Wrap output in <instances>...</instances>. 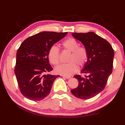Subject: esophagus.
<instances>
[{"label":"esophagus","mask_w":125,"mask_h":125,"mask_svg":"<svg viewBox=\"0 0 125 125\" xmlns=\"http://www.w3.org/2000/svg\"><path fill=\"white\" fill-rule=\"evenodd\" d=\"M62 77H63V78H66V79H70V78H71V77H70V76H64V75H63Z\"/></svg>","instance_id":"1"}]
</instances>
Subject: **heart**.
Listing matches in <instances>:
<instances>
[{"instance_id": "heart-1", "label": "heart", "mask_w": 125, "mask_h": 125, "mask_svg": "<svg viewBox=\"0 0 125 125\" xmlns=\"http://www.w3.org/2000/svg\"><path fill=\"white\" fill-rule=\"evenodd\" d=\"M63 47L71 52L68 58V63L62 64L55 68V72L59 74L69 76L78 70V66L83 67L88 60V53L83 47H79L75 39L69 38L62 43ZM48 58L52 64L57 65L60 62V51L57 46L53 45L48 52Z\"/></svg>"}]
</instances>
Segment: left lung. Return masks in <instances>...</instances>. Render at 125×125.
<instances>
[{"mask_svg": "<svg viewBox=\"0 0 125 125\" xmlns=\"http://www.w3.org/2000/svg\"><path fill=\"white\" fill-rule=\"evenodd\" d=\"M73 36L83 44L88 53V60L82 73L76 75L79 84L71 93L78 98L88 99L103 91L113 71L114 51L106 40L93 32L72 33Z\"/></svg>", "mask_w": 125, "mask_h": 125, "instance_id": "8db88e82", "label": "left lung"}]
</instances>
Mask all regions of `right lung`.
I'll return each mask as SVG.
<instances>
[{
  "label": "right lung",
  "instance_id": "1",
  "mask_svg": "<svg viewBox=\"0 0 125 125\" xmlns=\"http://www.w3.org/2000/svg\"><path fill=\"white\" fill-rule=\"evenodd\" d=\"M67 32L43 31L27 38L17 51L15 73L21 94L40 101L50 94L54 80L60 75L46 74L52 71L48 52Z\"/></svg>",
  "mask_w": 125,
  "mask_h": 125
}]
</instances>
